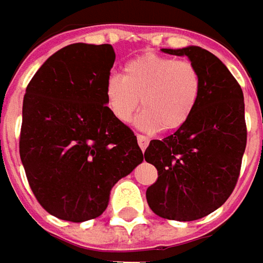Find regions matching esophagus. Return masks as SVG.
<instances>
[{
  "label": "esophagus",
  "mask_w": 263,
  "mask_h": 263,
  "mask_svg": "<svg viewBox=\"0 0 263 263\" xmlns=\"http://www.w3.org/2000/svg\"><path fill=\"white\" fill-rule=\"evenodd\" d=\"M137 143H139L142 151H145L147 145H149V139L146 136H143V135H137Z\"/></svg>",
  "instance_id": "34e87169"
}]
</instances>
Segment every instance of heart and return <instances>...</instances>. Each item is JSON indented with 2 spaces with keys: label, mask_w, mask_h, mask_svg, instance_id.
<instances>
[{
  "label": "heart",
  "mask_w": 263,
  "mask_h": 263,
  "mask_svg": "<svg viewBox=\"0 0 263 263\" xmlns=\"http://www.w3.org/2000/svg\"><path fill=\"white\" fill-rule=\"evenodd\" d=\"M202 73L192 61L143 54L123 67V76L106 79L104 95L111 114L128 123L139 108L136 124L145 132H176L186 126L202 96Z\"/></svg>",
  "instance_id": "1"
}]
</instances>
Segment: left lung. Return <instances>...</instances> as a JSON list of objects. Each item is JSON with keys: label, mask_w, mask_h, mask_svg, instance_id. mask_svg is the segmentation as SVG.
Segmentation results:
<instances>
[{"label": "left lung", "mask_w": 263, "mask_h": 263, "mask_svg": "<svg viewBox=\"0 0 263 263\" xmlns=\"http://www.w3.org/2000/svg\"><path fill=\"white\" fill-rule=\"evenodd\" d=\"M200 70L202 96L186 126L151 140L146 162L158 170L146 200L158 217L195 221L221 206L237 184L248 142L243 90L221 60L199 46L162 49Z\"/></svg>", "instance_id": "obj_1"}]
</instances>
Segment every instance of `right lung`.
Masks as SVG:
<instances>
[{
    "instance_id": "obj_1",
    "label": "right lung",
    "mask_w": 263,
    "mask_h": 263,
    "mask_svg": "<svg viewBox=\"0 0 263 263\" xmlns=\"http://www.w3.org/2000/svg\"><path fill=\"white\" fill-rule=\"evenodd\" d=\"M114 61L108 44H73L49 57L26 87L20 158L41 206L64 221L99 217L112 186L143 161L133 130L106 105Z\"/></svg>"
}]
</instances>
